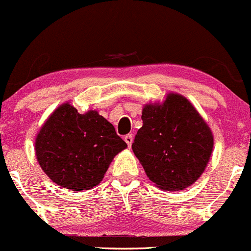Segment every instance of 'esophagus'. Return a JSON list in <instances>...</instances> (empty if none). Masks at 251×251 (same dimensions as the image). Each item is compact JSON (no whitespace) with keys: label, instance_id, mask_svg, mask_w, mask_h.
<instances>
[{"label":"esophagus","instance_id":"esophagus-1","mask_svg":"<svg viewBox=\"0 0 251 251\" xmlns=\"http://www.w3.org/2000/svg\"><path fill=\"white\" fill-rule=\"evenodd\" d=\"M125 141H126V144L128 145V147H130L131 144H133V135H130V134L126 135L125 136Z\"/></svg>","mask_w":251,"mask_h":251}]
</instances>
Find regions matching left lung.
Here are the masks:
<instances>
[{
    "mask_svg": "<svg viewBox=\"0 0 251 251\" xmlns=\"http://www.w3.org/2000/svg\"><path fill=\"white\" fill-rule=\"evenodd\" d=\"M142 125L131 148L147 177L160 189L190 187L207 168L214 137L193 104L178 93L142 109Z\"/></svg>",
    "mask_w": 251,
    "mask_h": 251,
    "instance_id": "obj_1",
    "label": "left lung"
}]
</instances>
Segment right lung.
<instances>
[{"label":"right lung","instance_id":"obj_1","mask_svg":"<svg viewBox=\"0 0 251 251\" xmlns=\"http://www.w3.org/2000/svg\"><path fill=\"white\" fill-rule=\"evenodd\" d=\"M126 148L114 126L98 111L79 114L68 101L48 117L34 141L37 160L45 175L74 191L98 185L114 158Z\"/></svg>","mask_w":251,"mask_h":251}]
</instances>
